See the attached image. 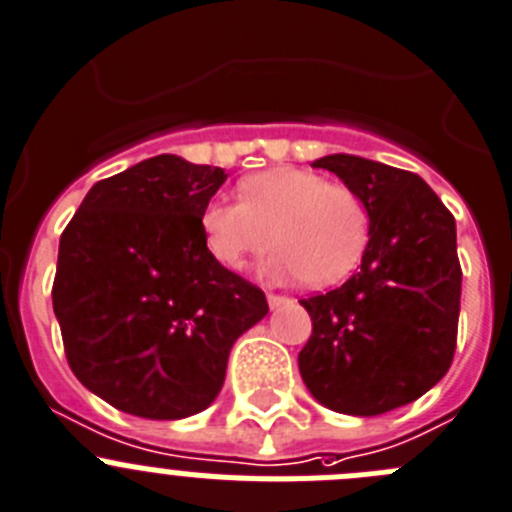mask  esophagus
Wrapping results in <instances>:
<instances>
[{"label": "esophagus", "mask_w": 512, "mask_h": 512, "mask_svg": "<svg viewBox=\"0 0 512 512\" xmlns=\"http://www.w3.org/2000/svg\"><path fill=\"white\" fill-rule=\"evenodd\" d=\"M267 303H270V308H280V305L290 303L288 295H278V293H267Z\"/></svg>", "instance_id": "34e87169"}]
</instances>
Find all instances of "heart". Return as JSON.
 Masks as SVG:
<instances>
[{
  "label": "heart",
  "mask_w": 512,
  "mask_h": 512,
  "mask_svg": "<svg viewBox=\"0 0 512 512\" xmlns=\"http://www.w3.org/2000/svg\"><path fill=\"white\" fill-rule=\"evenodd\" d=\"M209 255L240 272L272 245V280L300 278L310 288L346 280L369 245L364 199L346 184L298 166H275L240 181V202L212 199L202 209Z\"/></svg>",
  "instance_id": "1"
}]
</instances>
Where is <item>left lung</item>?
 <instances>
[{"label": "left lung", "instance_id": "8db88e82", "mask_svg": "<svg viewBox=\"0 0 512 512\" xmlns=\"http://www.w3.org/2000/svg\"><path fill=\"white\" fill-rule=\"evenodd\" d=\"M313 166L364 199L371 232L361 270L300 300L313 321L300 376L323 407L376 417L419 399L452 366L462 293L455 217L412 171L348 154Z\"/></svg>", "mask_w": 512, "mask_h": 512}]
</instances>
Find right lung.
<instances>
[{"label": "right lung", "instance_id": "add662e5", "mask_svg": "<svg viewBox=\"0 0 512 512\" xmlns=\"http://www.w3.org/2000/svg\"><path fill=\"white\" fill-rule=\"evenodd\" d=\"M227 174L161 154L98 181L60 237L52 308L80 384L143 419L217 399L232 343L267 315L209 255L202 209Z\"/></svg>", "mask_w": 512, "mask_h": 512}]
</instances>
